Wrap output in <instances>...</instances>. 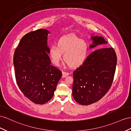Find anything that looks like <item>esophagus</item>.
I'll return each instance as SVG.
<instances>
[{
    "mask_svg": "<svg viewBox=\"0 0 131 131\" xmlns=\"http://www.w3.org/2000/svg\"><path fill=\"white\" fill-rule=\"evenodd\" d=\"M69 73L68 72H62V77L63 78H65L67 76H68L69 75Z\"/></svg>",
    "mask_w": 131,
    "mask_h": 131,
    "instance_id": "obj_1",
    "label": "esophagus"
}]
</instances>
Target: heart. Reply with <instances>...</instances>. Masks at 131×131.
<instances>
[{"label":"heart","instance_id":"1","mask_svg":"<svg viewBox=\"0 0 131 131\" xmlns=\"http://www.w3.org/2000/svg\"><path fill=\"white\" fill-rule=\"evenodd\" d=\"M88 45L83 40L74 35L63 36L57 42V46L49 47L48 55L55 66H58L61 61L62 54L63 59L70 67L78 68L82 66L86 58Z\"/></svg>","mask_w":131,"mask_h":131}]
</instances>
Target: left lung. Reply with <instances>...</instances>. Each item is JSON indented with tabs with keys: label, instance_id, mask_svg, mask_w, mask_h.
<instances>
[{
	"label": "left lung",
	"instance_id": "left-lung-1",
	"mask_svg": "<svg viewBox=\"0 0 131 131\" xmlns=\"http://www.w3.org/2000/svg\"><path fill=\"white\" fill-rule=\"evenodd\" d=\"M94 45L106 43L103 37H92ZM117 64L112 47L102 48L92 52L83 64L73 72V96L78 103L88 105L97 102L112 85Z\"/></svg>",
	"mask_w": 131,
	"mask_h": 131
}]
</instances>
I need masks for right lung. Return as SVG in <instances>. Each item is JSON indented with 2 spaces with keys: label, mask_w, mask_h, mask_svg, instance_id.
Masks as SVG:
<instances>
[{
  "label": "right lung",
  "mask_w": 131,
  "mask_h": 131,
  "mask_svg": "<svg viewBox=\"0 0 131 131\" xmlns=\"http://www.w3.org/2000/svg\"><path fill=\"white\" fill-rule=\"evenodd\" d=\"M40 29L26 34L14 54L13 62L17 85L27 98L36 104L46 103L53 96L62 72L51 65L47 36Z\"/></svg>",
  "instance_id": "1"
}]
</instances>
